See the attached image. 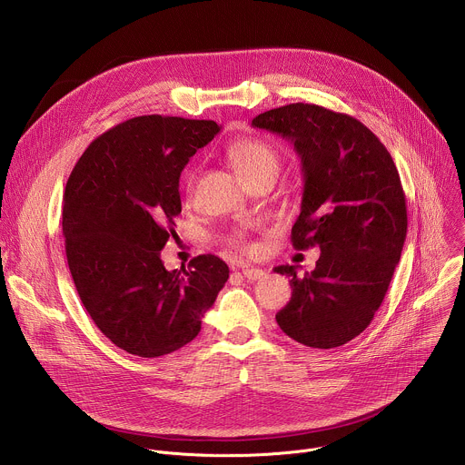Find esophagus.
Returning a JSON list of instances; mask_svg holds the SVG:
<instances>
[{
	"label": "esophagus",
	"mask_w": 465,
	"mask_h": 465,
	"mask_svg": "<svg viewBox=\"0 0 465 465\" xmlns=\"http://www.w3.org/2000/svg\"><path fill=\"white\" fill-rule=\"evenodd\" d=\"M242 276L250 282H257V280H262L264 276H267V272H264L262 269H253V267H242Z\"/></svg>",
	"instance_id": "obj_1"
}]
</instances>
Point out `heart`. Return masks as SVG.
Masks as SVG:
<instances>
[{
    "mask_svg": "<svg viewBox=\"0 0 465 465\" xmlns=\"http://www.w3.org/2000/svg\"><path fill=\"white\" fill-rule=\"evenodd\" d=\"M228 158L233 163V167L239 171V174L250 182L264 173H278L280 167V153L278 149L261 138H242L237 140L230 145L228 149ZM187 183L191 185L193 174L187 176ZM233 244L241 246L246 252H252L253 248L242 239V235L233 237Z\"/></svg>",
    "mask_w": 465,
    "mask_h": 465,
    "instance_id": "1",
    "label": "heart"
}]
</instances>
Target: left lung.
<instances>
[{
    "instance_id": "obj_1",
    "label": "left lung",
    "mask_w": 465,
    "mask_h": 465,
    "mask_svg": "<svg viewBox=\"0 0 465 465\" xmlns=\"http://www.w3.org/2000/svg\"><path fill=\"white\" fill-rule=\"evenodd\" d=\"M253 126L278 132L302 158V212L291 233L296 250L320 248L316 269L291 276V302L276 314L292 341L339 348L371 323L407 237V198L400 173L359 119L318 104L292 103L259 114Z\"/></svg>"
}]
</instances>
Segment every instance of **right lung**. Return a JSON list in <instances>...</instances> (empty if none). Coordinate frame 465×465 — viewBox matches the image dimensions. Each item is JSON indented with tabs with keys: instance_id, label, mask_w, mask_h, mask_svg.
Wrapping results in <instances>:
<instances>
[{
	"instance_id": "1",
	"label": "right lung",
	"mask_w": 465,
	"mask_h": 465,
	"mask_svg": "<svg viewBox=\"0 0 465 465\" xmlns=\"http://www.w3.org/2000/svg\"><path fill=\"white\" fill-rule=\"evenodd\" d=\"M221 126L140 115L95 138L64 191L65 257L83 305L117 348L145 359L189 344L230 278L204 253L167 271L160 252L182 212L180 173Z\"/></svg>"
}]
</instances>
